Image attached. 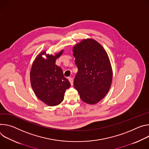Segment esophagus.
Segmentation results:
<instances>
[{
    "label": "esophagus",
    "mask_w": 149,
    "mask_h": 149,
    "mask_svg": "<svg viewBox=\"0 0 149 149\" xmlns=\"http://www.w3.org/2000/svg\"><path fill=\"white\" fill-rule=\"evenodd\" d=\"M69 80L70 81L71 85H73V78L72 77H69Z\"/></svg>",
    "instance_id": "esophagus-1"
}]
</instances>
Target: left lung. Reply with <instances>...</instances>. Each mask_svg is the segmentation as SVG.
Instances as JSON below:
<instances>
[{"mask_svg":"<svg viewBox=\"0 0 149 149\" xmlns=\"http://www.w3.org/2000/svg\"><path fill=\"white\" fill-rule=\"evenodd\" d=\"M78 72L73 85L84 102L93 105L108 92L112 80V69L104 47L92 38L82 40L73 48Z\"/></svg>","mask_w":149,"mask_h":149,"instance_id":"1","label":"left lung"}]
</instances>
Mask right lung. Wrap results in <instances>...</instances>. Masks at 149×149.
Instances as JSON below:
<instances>
[{"label":"right lung","mask_w":149,"mask_h":149,"mask_svg":"<svg viewBox=\"0 0 149 149\" xmlns=\"http://www.w3.org/2000/svg\"><path fill=\"white\" fill-rule=\"evenodd\" d=\"M63 49L54 56L43 50L36 57L30 71V81L37 97L46 105L53 107L59 105L64 100L65 90L70 86L69 81L62 69L56 64V61ZM45 55L44 59L42 57Z\"/></svg>","instance_id":"right-lung-1"}]
</instances>
